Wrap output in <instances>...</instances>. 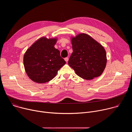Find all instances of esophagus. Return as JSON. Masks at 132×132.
<instances>
[{
    "label": "esophagus",
    "mask_w": 132,
    "mask_h": 132,
    "mask_svg": "<svg viewBox=\"0 0 132 132\" xmlns=\"http://www.w3.org/2000/svg\"><path fill=\"white\" fill-rule=\"evenodd\" d=\"M64 60H65V61L66 62H67L68 61V57H65Z\"/></svg>",
    "instance_id": "34e87169"
}]
</instances>
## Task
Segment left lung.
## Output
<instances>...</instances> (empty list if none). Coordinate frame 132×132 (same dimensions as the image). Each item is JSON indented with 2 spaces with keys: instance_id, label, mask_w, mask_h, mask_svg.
Wrapping results in <instances>:
<instances>
[{
  "instance_id": "obj_1",
  "label": "left lung",
  "mask_w": 132,
  "mask_h": 132,
  "mask_svg": "<svg viewBox=\"0 0 132 132\" xmlns=\"http://www.w3.org/2000/svg\"><path fill=\"white\" fill-rule=\"evenodd\" d=\"M73 52L68 65L80 77L91 80L100 76L106 64L104 47L85 33H80L71 39Z\"/></svg>"
}]
</instances>
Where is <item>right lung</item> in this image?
<instances>
[{
    "instance_id": "right-lung-1",
    "label": "right lung",
    "mask_w": 132,
    "mask_h": 132,
    "mask_svg": "<svg viewBox=\"0 0 132 132\" xmlns=\"http://www.w3.org/2000/svg\"><path fill=\"white\" fill-rule=\"evenodd\" d=\"M57 39L43 37L34 43L26 51L23 57L24 69L33 81L45 83L53 79L66 62L60 52L54 47Z\"/></svg>"
}]
</instances>
